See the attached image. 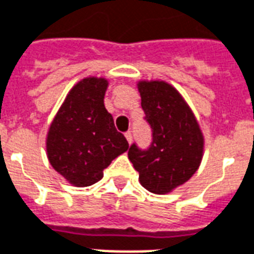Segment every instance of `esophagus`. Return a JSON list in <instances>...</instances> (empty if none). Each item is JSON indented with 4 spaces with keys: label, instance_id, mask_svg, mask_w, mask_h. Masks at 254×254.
<instances>
[{
    "label": "esophagus",
    "instance_id": "obj_1",
    "mask_svg": "<svg viewBox=\"0 0 254 254\" xmlns=\"http://www.w3.org/2000/svg\"><path fill=\"white\" fill-rule=\"evenodd\" d=\"M125 136H126V139L128 140V143L132 142V134H131V131H127V132L125 134Z\"/></svg>",
    "mask_w": 254,
    "mask_h": 254
}]
</instances>
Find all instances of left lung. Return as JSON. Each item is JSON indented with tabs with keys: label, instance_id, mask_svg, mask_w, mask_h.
<instances>
[{
	"label": "left lung",
	"instance_id": "8db88e82",
	"mask_svg": "<svg viewBox=\"0 0 254 254\" xmlns=\"http://www.w3.org/2000/svg\"><path fill=\"white\" fill-rule=\"evenodd\" d=\"M138 89L152 142L147 150L134 143L128 159L143 188L154 194H166L188 182L198 170L203 135L190 107L173 85L159 80L139 81Z\"/></svg>",
	"mask_w": 254,
	"mask_h": 254
}]
</instances>
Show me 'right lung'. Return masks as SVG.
Masks as SVG:
<instances>
[{"instance_id": "1", "label": "right lung", "mask_w": 254, "mask_h": 254, "mask_svg": "<svg viewBox=\"0 0 254 254\" xmlns=\"http://www.w3.org/2000/svg\"><path fill=\"white\" fill-rule=\"evenodd\" d=\"M108 81L85 77L66 95L47 136V155L52 167L73 186L85 188L103 178L116 156L128 150L104 107Z\"/></svg>"}]
</instances>
